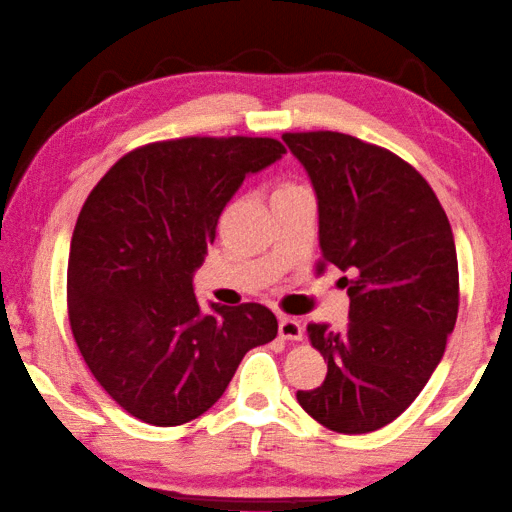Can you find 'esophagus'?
<instances>
[{"mask_svg": "<svg viewBox=\"0 0 512 512\" xmlns=\"http://www.w3.org/2000/svg\"><path fill=\"white\" fill-rule=\"evenodd\" d=\"M279 335L283 340H301L304 329H301V322L295 317H281L279 320Z\"/></svg>", "mask_w": 512, "mask_h": 512, "instance_id": "esophagus-1", "label": "esophagus"}]
</instances>
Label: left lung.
<instances>
[{"label":"left lung","instance_id":"left-lung-1","mask_svg":"<svg viewBox=\"0 0 512 512\" xmlns=\"http://www.w3.org/2000/svg\"><path fill=\"white\" fill-rule=\"evenodd\" d=\"M320 211L322 258L347 272L349 322L308 324L326 379L297 401L335 433H370L431 379L458 317V258L429 183L388 149L338 131L283 133Z\"/></svg>","mask_w":512,"mask_h":512}]
</instances>
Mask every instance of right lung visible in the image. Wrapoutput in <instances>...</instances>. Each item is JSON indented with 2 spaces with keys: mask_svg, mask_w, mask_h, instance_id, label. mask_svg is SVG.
Returning <instances> with one entry per match:
<instances>
[{
  "mask_svg": "<svg viewBox=\"0 0 512 512\" xmlns=\"http://www.w3.org/2000/svg\"><path fill=\"white\" fill-rule=\"evenodd\" d=\"M286 154L274 138L192 136L122 156L83 204L67 258V315L117 406L179 426L224 395L242 356L276 338L261 304L201 313L192 274L247 174Z\"/></svg>",
  "mask_w": 512,
  "mask_h": 512,
  "instance_id": "obj_1",
  "label": "right lung"
}]
</instances>
